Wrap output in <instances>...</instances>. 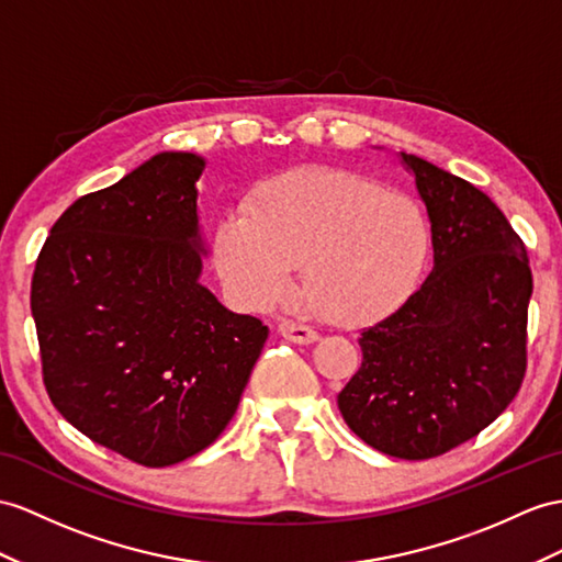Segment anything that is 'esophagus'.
<instances>
[{
    "mask_svg": "<svg viewBox=\"0 0 562 562\" xmlns=\"http://www.w3.org/2000/svg\"><path fill=\"white\" fill-rule=\"evenodd\" d=\"M279 334L285 340H293V344H300V346H310V344H314V340H319V334L314 331V328H310L305 324H297V322H281Z\"/></svg>",
    "mask_w": 562,
    "mask_h": 562,
    "instance_id": "obj_1",
    "label": "esophagus"
}]
</instances>
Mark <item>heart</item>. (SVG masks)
Returning a JSON list of instances; mask_svg holds the SVG:
<instances>
[{
	"instance_id": "obj_1",
	"label": "heart",
	"mask_w": 562,
	"mask_h": 562,
	"mask_svg": "<svg viewBox=\"0 0 562 562\" xmlns=\"http://www.w3.org/2000/svg\"><path fill=\"white\" fill-rule=\"evenodd\" d=\"M419 202L344 169H295L259 183L216 226L214 257L238 305L269 310L295 291V265L328 319L360 324L413 291L429 252Z\"/></svg>"
}]
</instances>
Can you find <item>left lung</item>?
I'll return each mask as SVG.
<instances>
[{
  "label": "left lung",
  "instance_id": "obj_1",
  "mask_svg": "<svg viewBox=\"0 0 562 562\" xmlns=\"http://www.w3.org/2000/svg\"><path fill=\"white\" fill-rule=\"evenodd\" d=\"M431 222L434 267L360 331L362 367L338 393L348 427L381 453L427 460L486 429L522 386L531 269L496 202L401 153Z\"/></svg>",
  "mask_w": 562,
  "mask_h": 562
}]
</instances>
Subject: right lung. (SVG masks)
<instances>
[{
    "label": "right lung",
    "mask_w": 562,
    "mask_h": 562,
    "mask_svg": "<svg viewBox=\"0 0 562 562\" xmlns=\"http://www.w3.org/2000/svg\"><path fill=\"white\" fill-rule=\"evenodd\" d=\"M202 169L193 153H159L78 198L33 273L49 401L88 439L145 468L216 441L269 336L200 283Z\"/></svg>",
    "instance_id": "1"
}]
</instances>
